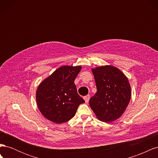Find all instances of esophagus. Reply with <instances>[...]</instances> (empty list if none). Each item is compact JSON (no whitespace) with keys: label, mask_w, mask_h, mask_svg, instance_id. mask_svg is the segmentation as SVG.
<instances>
[{"label":"esophagus","mask_w":158,"mask_h":158,"mask_svg":"<svg viewBox=\"0 0 158 158\" xmlns=\"http://www.w3.org/2000/svg\"><path fill=\"white\" fill-rule=\"evenodd\" d=\"M84 99L85 100V103H88L89 102V95H85V96L84 97Z\"/></svg>","instance_id":"obj_1"}]
</instances>
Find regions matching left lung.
<instances>
[{
    "label": "left lung",
    "instance_id": "8db88e82",
    "mask_svg": "<svg viewBox=\"0 0 158 158\" xmlns=\"http://www.w3.org/2000/svg\"><path fill=\"white\" fill-rule=\"evenodd\" d=\"M97 92L89 99V106L99 120L110 123L125 111L131 98V85L122 72L113 66L92 69Z\"/></svg>",
    "mask_w": 158,
    "mask_h": 158
}]
</instances>
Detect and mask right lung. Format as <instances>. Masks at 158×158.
Returning a JSON list of instances; mask_svg holds the SVG:
<instances>
[{
  "label": "right lung",
  "instance_id": "add662e5",
  "mask_svg": "<svg viewBox=\"0 0 158 158\" xmlns=\"http://www.w3.org/2000/svg\"><path fill=\"white\" fill-rule=\"evenodd\" d=\"M82 66H63L38 86L36 101L40 112L48 120L60 124L73 118L85 101L77 92L74 80Z\"/></svg>",
  "mask_w": 158,
  "mask_h": 158
}]
</instances>
